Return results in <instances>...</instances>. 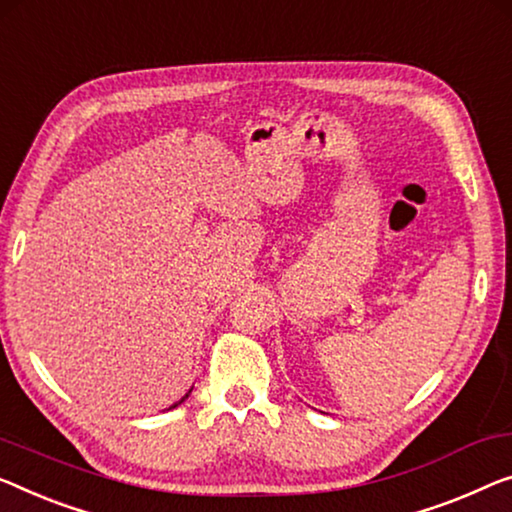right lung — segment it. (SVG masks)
<instances>
[{
	"label": "right lung",
	"mask_w": 512,
	"mask_h": 512,
	"mask_svg": "<svg viewBox=\"0 0 512 512\" xmlns=\"http://www.w3.org/2000/svg\"><path fill=\"white\" fill-rule=\"evenodd\" d=\"M190 391H193V388H190ZM190 391H188V393H186V395H183V398H181V400H179V402H177V404H181V402H183V400H186V398H188V395H190ZM177 404H172V407H177ZM172 407H170V409H172Z\"/></svg>",
	"instance_id": "1"
}]
</instances>
